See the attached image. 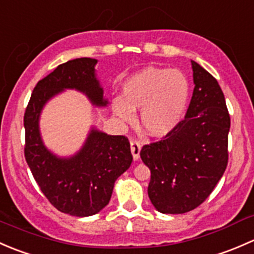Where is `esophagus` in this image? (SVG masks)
Instances as JSON below:
<instances>
[{
    "label": "esophagus",
    "instance_id": "obj_1",
    "mask_svg": "<svg viewBox=\"0 0 254 254\" xmlns=\"http://www.w3.org/2000/svg\"><path fill=\"white\" fill-rule=\"evenodd\" d=\"M130 147H131V153L134 161H137L140 158V151H141V145L136 141L130 142Z\"/></svg>",
    "mask_w": 254,
    "mask_h": 254
}]
</instances>
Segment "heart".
<instances>
[{
  "mask_svg": "<svg viewBox=\"0 0 254 254\" xmlns=\"http://www.w3.org/2000/svg\"><path fill=\"white\" fill-rule=\"evenodd\" d=\"M189 101L188 79L177 70L148 67L137 71L123 84V98L113 101L112 109L123 123H132L140 109L145 134L163 137L183 119Z\"/></svg>",
  "mask_w": 254,
  "mask_h": 254,
  "instance_id": "obj_1",
  "label": "heart"
}]
</instances>
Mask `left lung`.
Listing matches in <instances>:
<instances>
[{
  "label": "left lung",
  "mask_w": 254,
  "mask_h": 254,
  "mask_svg": "<svg viewBox=\"0 0 254 254\" xmlns=\"http://www.w3.org/2000/svg\"><path fill=\"white\" fill-rule=\"evenodd\" d=\"M191 68L194 91L184 120L140 152L151 171L148 198L162 214H184L200 205L229 160L230 115L221 87L193 60Z\"/></svg>",
  "instance_id": "left-lung-1"
}]
</instances>
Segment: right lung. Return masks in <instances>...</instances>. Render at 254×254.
<instances>
[{
	"label": "right lung",
	"instance_id": "1",
	"mask_svg": "<svg viewBox=\"0 0 254 254\" xmlns=\"http://www.w3.org/2000/svg\"><path fill=\"white\" fill-rule=\"evenodd\" d=\"M97 63L79 58L59 65L34 87L24 114V155L33 177L59 211L78 217L98 214L108 205L115 181L132 162L130 143L125 136L92 127L77 152L59 156L45 146L39 123L48 102L66 89L81 92L97 108L108 107Z\"/></svg>",
	"mask_w": 254,
	"mask_h": 254
}]
</instances>
